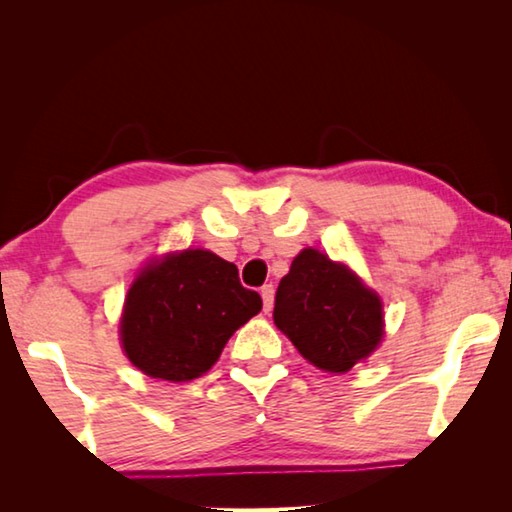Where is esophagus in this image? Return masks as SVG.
Returning <instances> with one entry per match:
<instances>
[{"label": "esophagus", "instance_id": "34e87169", "mask_svg": "<svg viewBox=\"0 0 512 512\" xmlns=\"http://www.w3.org/2000/svg\"><path fill=\"white\" fill-rule=\"evenodd\" d=\"M262 302H264V311L268 314V311L273 309V296H275V289H273V284H264L262 287Z\"/></svg>", "mask_w": 512, "mask_h": 512}]
</instances>
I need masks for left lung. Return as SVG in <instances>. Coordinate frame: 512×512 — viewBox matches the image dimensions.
<instances>
[{
    "label": "left lung",
    "mask_w": 512,
    "mask_h": 512,
    "mask_svg": "<svg viewBox=\"0 0 512 512\" xmlns=\"http://www.w3.org/2000/svg\"><path fill=\"white\" fill-rule=\"evenodd\" d=\"M273 320L302 357L327 372H348L384 334L377 293L314 248L302 250L280 280Z\"/></svg>",
    "instance_id": "left-lung-1"
}]
</instances>
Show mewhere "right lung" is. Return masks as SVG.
Returning <instances> with one entry per match:
<instances>
[{
	"label": "right lung",
	"instance_id": "right-lung-1",
	"mask_svg": "<svg viewBox=\"0 0 512 512\" xmlns=\"http://www.w3.org/2000/svg\"><path fill=\"white\" fill-rule=\"evenodd\" d=\"M259 309L262 298L241 287L235 264L210 250H185L137 275L121 316V343L144 375L189 381L214 366Z\"/></svg>",
	"mask_w": 512,
	"mask_h": 512
}]
</instances>
